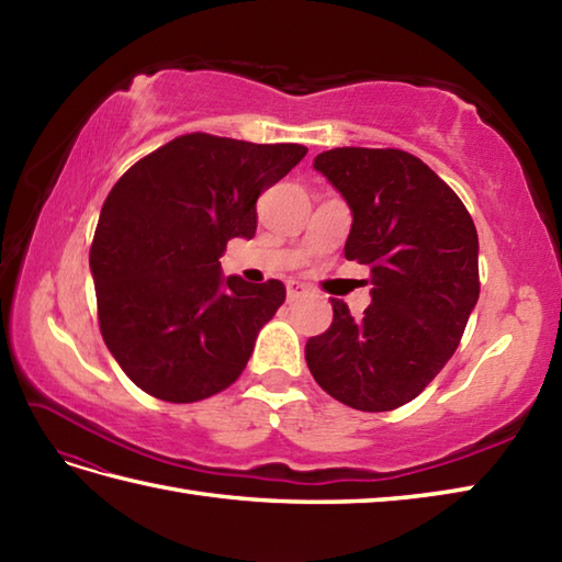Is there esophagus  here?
Masks as SVG:
<instances>
[{"instance_id":"1","label":"esophagus","mask_w":562,"mask_h":562,"mask_svg":"<svg viewBox=\"0 0 562 562\" xmlns=\"http://www.w3.org/2000/svg\"><path fill=\"white\" fill-rule=\"evenodd\" d=\"M306 294V284L300 280H290L288 282V302H296L300 296Z\"/></svg>"}]
</instances>
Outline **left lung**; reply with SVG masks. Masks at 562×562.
<instances>
[{"mask_svg":"<svg viewBox=\"0 0 562 562\" xmlns=\"http://www.w3.org/2000/svg\"><path fill=\"white\" fill-rule=\"evenodd\" d=\"M352 212L345 258L372 270L362 318L333 300V324L306 342L318 386L355 411L413 401L459 348L481 294L479 234L459 195L401 149L338 147L318 154Z\"/></svg>","mask_w":562,"mask_h":562,"instance_id":"obj_1","label":"left lung"}]
</instances>
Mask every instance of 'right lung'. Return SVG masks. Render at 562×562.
<instances>
[{
    "mask_svg": "<svg viewBox=\"0 0 562 562\" xmlns=\"http://www.w3.org/2000/svg\"><path fill=\"white\" fill-rule=\"evenodd\" d=\"M302 145L193 133L139 159L103 202L89 268L101 336L149 396L195 403L232 386L284 284L224 278L232 238H254L256 200Z\"/></svg>",
    "mask_w": 562,
    "mask_h": 562,
    "instance_id": "right-lung-1",
    "label": "right lung"
}]
</instances>
